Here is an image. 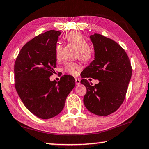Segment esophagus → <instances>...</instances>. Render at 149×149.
Instances as JSON below:
<instances>
[{
  "mask_svg": "<svg viewBox=\"0 0 149 149\" xmlns=\"http://www.w3.org/2000/svg\"><path fill=\"white\" fill-rule=\"evenodd\" d=\"M75 83H76V85H80V83H81V80L79 78H76L75 79Z\"/></svg>",
  "mask_w": 149,
  "mask_h": 149,
  "instance_id": "34e87169",
  "label": "esophagus"
}]
</instances>
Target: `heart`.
Returning <instances> with one entry per match:
<instances>
[{
  "instance_id": "b5f03b06",
  "label": "heart",
  "mask_w": 149,
  "mask_h": 149,
  "mask_svg": "<svg viewBox=\"0 0 149 149\" xmlns=\"http://www.w3.org/2000/svg\"><path fill=\"white\" fill-rule=\"evenodd\" d=\"M66 40L70 44L78 49L77 56L83 62H88L92 58L93 52L89 47V44L85 38L79 32L73 31L68 33L65 36ZM62 50V45L58 43L56 46L55 54L57 59L60 58ZM81 69V66L75 62H67L64 66V71L68 74L76 76L78 74V70Z\"/></svg>"
}]
</instances>
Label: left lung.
Wrapping results in <instances>:
<instances>
[{"label": "left lung", "instance_id": "8db88e82", "mask_svg": "<svg viewBox=\"0 0 149 149\" xmlns=\"http://www.w3.org/2000/svg\"><path fill=\"white\" fill-rule=\"evenodd\" d=\"M95 59L81 72V83L87 88L83 98L86 108L100 116L115 112L124 101L132 76V66L124 49L111 39L98 33L90 36ZM98 79L93 86L86 78ZM91 81V79H89Z\"/></svg>", "mask_w": 149, "mask_h": 149}]
</instances>
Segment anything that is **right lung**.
Listing matches in <instances>:
<instances>
[{
  "label": "right lung",
  "instance_id": "right-lung-1",
  "mask_svg": "<svg viewBox=\"0 0 149 149\" xmlns=\"http://www.w3.org/2000/svg\"><path fill=\"white\" fill-rule=\"evenodd\" d=\"M60 33L50 30L33 38L21 48L15 63L17 93L28 110L42 119L59 114L75 86L70 75H64L58 83L49 80L56 67L55 51Z\"/></svg>",
  "mask_w": 149,
  "mask_h": 149
}]
</instances>
